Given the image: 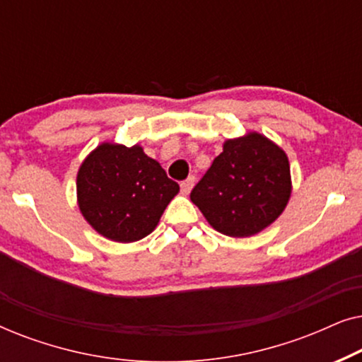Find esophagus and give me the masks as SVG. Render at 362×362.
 Listing matches in <instances>:
<instances>
[{
  "label": "esophagus",
  "instance_id": "34e87169",
  "mask_svg": "<svg viewBox=\"0 0 362 362\" xmlns=\"http://www.w3.org/2000/svg\"><path fill=\"white\" fill-rule=\"evenodd\" d=\"M194 185H196V177H194V176H189L186 181H182V182H181V191H182V194H186V196L189 194L192 187H194Z\"/></svg>",
  "mask_w": 362,
  "mask_h": 362
}]
</instances>
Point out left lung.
I'll return each mask as SVG.
<instances>
[{"label": "left lung", "instance_id": "obj_1", "mask_svg": "<svg viewBox=\"0 0 362 362\" xmlns=\"http://www.w3.org/2000/svg\"><path fill=\"white\" fill-rule=\"evenodd\" d=\"M286 153L259 132L227 138L222 153L191 191L212 229L229 237H250L285 211L291 196Z\"/></svg>", "mask_w": 362, "mask_h": 362}]
</instances>
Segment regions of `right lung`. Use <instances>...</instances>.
<instances>
[{"label":"right lung","instance_id":"obj_1","mask_svg":"<svg viewBox=\"0 0 362 362\" xmlns=\"http://www.w3.org/2000/svg\"><path fill=\"white\" fill-rule=\"evenodd\" d=\"M77 204L92 229L108 240L136 242L156 229L180 192L143 146L102 141L77 171Z\"/></svg>","mask_w":362,"mask_h":362}]
</instances>
